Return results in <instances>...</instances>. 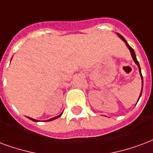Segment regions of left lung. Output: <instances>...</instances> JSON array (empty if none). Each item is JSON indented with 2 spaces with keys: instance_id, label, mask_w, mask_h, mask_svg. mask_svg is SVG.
<instances>
[{
  "instance_id": "obj_1",
  "label": "left lung",
  "mask_w": 153,
  "mask_h": 153,
  "mask_svg": "<svg viewBox=\"0 0 153 153\" xmlns=\"http://www.w3.org/2000/svg\"><path fill=\"white\" fill-rule=\"evenodd\" d=\"M118 36H119L120 38H121V39H123V41H124V42H125V43H126V46L128 47V48H129V49H130V51H131V56H132V58H133V60H134V62L136 63V65H138V67H139V71H140V75H141V79H142V90H141V93H140V97H139V100H140V97H141V95H142V91H143V75H142V74H141V70H140V64H139V62H138V61H137V59H136V56H135V53H134V49H133V48H131V46H130V45H128V43L126 42V40L125 38H124V37H123V36H121L120 34H118ZM139 100H138V101H139Z\"/></svg>"
}]
</instances>
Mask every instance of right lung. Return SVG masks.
<instances>
[{"mask_svg":"<svg viewBox=\"0 0 153 153\" xmlns=\"http://www.w3.org/2000/svg\"><path fill=\"white\" fill-rule=\"evenodd\" d=\"M62 114H60V115H58V116H56V117H53V118H51V119L48 120V121H52V120H54V119H56V118H58V117H61V115H62ZM28 118H29V119H30V120H32L33 122H38L37 120L33 119V118H30V117H28Z\"/></svg>","mask_w":153,"mask_h":153,"instance_id":"1","label":"right lung"}]
</instances>
